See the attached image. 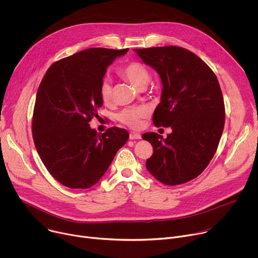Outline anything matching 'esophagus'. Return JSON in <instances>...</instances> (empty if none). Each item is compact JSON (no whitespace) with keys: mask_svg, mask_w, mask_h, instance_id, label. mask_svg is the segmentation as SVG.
<instances>
[{"mask_svg":"<svg viewBox=\"0 0 258 258\" xmlns=\"http://www.w3.org/2000/svg\"><path fill=\"white\" fill-rule=\"evenodd\" d=\"M130 139L131 140H140L141 139V135L138 133H131L130 134Z\"/></svg>","mask_w":258,"mask_h":258,"instance_id":"34e87169","label":"esophagus"}]
</instances>
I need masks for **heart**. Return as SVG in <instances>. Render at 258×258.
Masks as SVG:
<instances>
[{
	"label": "heart",
	"instance_id": "obj_1",
	"mask_svg": "<svg viewBox=\"0 0 258 258\" xmlns=\"http://www.w3.org/2000/svg\"><path fill=\"white\" fill-rule=\"evenodd\" d=\"M120 75L123 79L130 82L138 89L145 88L150 81V72L141 62L132 61L125 64L120 69ZM100 97L102 101L108 104L112 100V86L108 80H104L100 87ZM148 115V109L144 106H132L122 109L116 114V119L122 124L131 127L138 128L142 120Z\"/></svg>",
	"mask_w": 258,
	"mask_h": 258
}]
</instances>
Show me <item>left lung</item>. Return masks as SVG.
<instances>
[{"label": "left lung", "mask_w": 258, "mask_h": 258, "mask_svg": "<svg viewBox=\"0 0 258 258\" xmlns=\"http://www.w3.org/2000/svg\"><path fill=\"white\" fill-rule=\"evenodd\" d=\"M162 83L161 101L153 113L156 126H170L166 139L146 133L153 154L146 167L167 186L197 177L209 164L225 125V103L210 67L191 51L176 46L135 49Z\"/></svg>", "instance_id": "obj_1"}]
</instances>
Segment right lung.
<instances>
[{
  "instance_id": "obj_1",
  "label": "right lung",
  "mask_w": 258,
  "mask_h": 258,
  "mask_svg": "<svg viewBox=\"0 0 258 258\" xmlns=\"http://www.w3.org/2000/svg\"><path fill=\"white\" fill-rule=\"evenodd\" d=\"M128 49L91 48L53 63L36 93L32 138L48 171L65 187L88 189L107 171L130 135L116 126L97 134L89 122L103 105L107 67Z\"/></svg>"
}]
</instances>
